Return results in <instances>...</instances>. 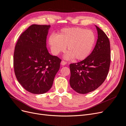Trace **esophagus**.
<instances>
[{
  "instance_id": "esophagus-1",
  "label": "esophagus",
  "mask_w": 126,
  "mask_h": 126,
  "mask_svg": "<svg viewBox=\"0 0 126 126\" xmlns=\"http://www.w3.org/2000/svg\"><path fill=\"white\" fill-rule=\"evenodd\" d=\"M66 64H67V62L64 61H62L61 62V65H62V66L65 65H66Z\"/></svg>"
}]
</instances>
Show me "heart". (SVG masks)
<instances>
[{
    "label": "heart",
    "mask_w": 126,
    "mask_h": 126,
    "mask_svg": "<svg viewBox=\"0 0 126 126\" xmlns=\"http://www.w3.org/2000/svg\"><path fill=\"white\" fill-rule=\"evenodd\" d=\"M95 41L94 32L79 27L63 29L57 35L51 34L48 39L51 51L54 55L64 52L67 46L68 51L64 56L66 60L85 59L91 53Z\"/></svg>",
    "instance_id": "obj_1"
}]
</instances>
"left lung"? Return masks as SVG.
<instances>
[{"instance_id":"obj_1","label":"left lung","mask_w":126,"mask_h":126,"mask_svg":"<svg viewBox=\"0 0 126 126\" xmlns=\"http://www.w3.org/2000/svg\"><path fill=\"white\" fill-rule=\"evenodd\" d=\"M97 39L91 53L82 61L69 65V83L78 94H86L99 88L108 76L110 62V43L108 36L95 25Z\"/></svg>"}]
</instances>
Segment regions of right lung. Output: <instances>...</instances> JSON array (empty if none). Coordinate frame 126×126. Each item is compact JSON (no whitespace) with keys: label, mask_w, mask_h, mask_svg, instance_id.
<instances>
[{"label":"right lung","mask_w":126,"mask_h":126,"mask_svg":"<svg viewBox=\"0 0 126 126\" xmlns=\"http://www.w3.org/2000/svg\"><path fill=\"white\" fill-rule=\"evenodd\" d=\"M50 25L33 24L20 36L16 45L13 66L16 79L33 94L48 92L53 85L61 60L50 54L46 39Z\"/></svg>","instance_id":"add662e5"}]
</instances>
